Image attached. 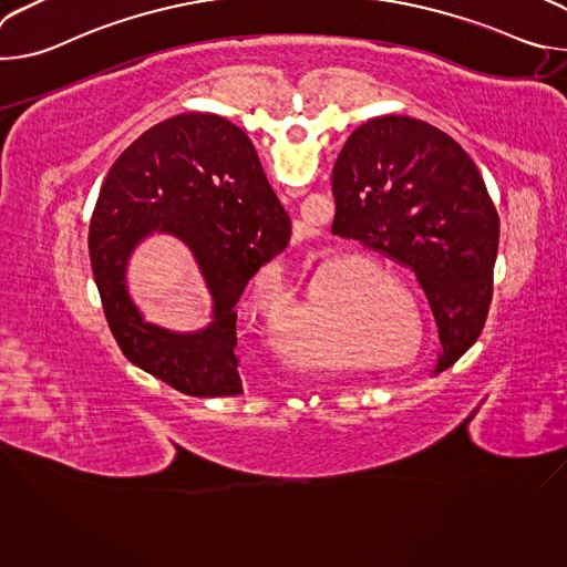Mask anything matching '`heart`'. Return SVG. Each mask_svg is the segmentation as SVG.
<instances>
[{"instance_id": "b5f03b06", "label": "heart", "mask_w": 567, "mask_h": 567, "mask_svg": "<svg viewBox=\"0 0 567 567\" xmlns=\"http://www.w3.org/2000/svg\"><path fill=\"white\" fill-rule=\"evenodd\" d=\"M374 278L391 293H372L359 289L354 300V313L346 328V346L361 354H394L406 348L411 341V318H415V307L411 296L396 280L383 271H374ZM357 276L352 271H339L330 276V282L350 285Z\"/></svg>"}]
</instances>
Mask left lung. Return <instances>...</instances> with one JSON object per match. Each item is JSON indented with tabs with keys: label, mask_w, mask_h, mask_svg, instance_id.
I'll list each match as a JSON object with an SVG mask.
<instances>
[{
	"label": "left lung",
	"mask_w": 567,
	"mask_h": 567,
	"mask_svg": "<svg viewBox=\"0 0 567 567\" xmlns=\"http://www.w3.org/2000/svg\"><path fill=\"white\" fill-rule=\"evenodd\" d=\"M332 233L415 274L451 368L480 337L494 293L501 219L473 158L442 130L381 116L357 127L332 173Z\"/></svg>",
	"instance_id": "left-lung-1"
}]
</instances>
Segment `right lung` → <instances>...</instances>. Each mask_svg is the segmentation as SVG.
<instances>
[{"instance_id": "add662e5", "label": "right lung", "mask_w": 567, "mask_h": 567, "mask_svg": "<svg viewBox=\"0 0 567 567\" xmlns=\"http://www.w3.org/2000/svg\"><path fill=\"white\" fill-rule=\"evenodd\" d=\"M152 229L179 236L214 296L206 331L175 336L145 323L126 296L124 265ZM291 239L251 138L217 114H179L143 132L110 168L90 224V258L121 352L190 396L241 394L235 305Z\"/></svg>"}]
</instances>
